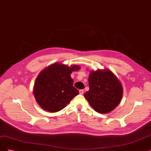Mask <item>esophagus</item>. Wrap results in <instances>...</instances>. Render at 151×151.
Segmentation results:
<instances>
[{
  "label": "esophagus",
  "mask_w": 151,
  "mask_h": 151,
  "mask_svg": "<svg viewBox=\"0 0 151 151\" xmlns=\"http://www.w3.org/2000/svg\"><path fill=\"white\" fill-rule=\"evenodd\" d=\"M79 93H80L81 94H83V93H84V90H83V89L79 90Z\"/></svg>",
  "instance_id": "esophagus-1"
}]
</instances>
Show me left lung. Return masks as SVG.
Instances as JSON below:
<instances>
[{
    "instance_id": "8db88e82",
    "label": "left lung",
    "mask_w": 151,
    "mask_h": 151,
    "mask_svg": "<svg viewBox=\"0 0 151 151\" xmlns=\"http://www.w3.org/2000/svg\"><path fill=\"white\" fill-rule=\"evenodd\" d=\"M88 82L89 90L84 96L96 111L106 114L120 104L123 93L122 85L108 68L91 70Z\"/></svg>"
}]
</instances>
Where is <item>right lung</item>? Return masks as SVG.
Instances as JSON below:
<instances>
[{
  "instance_id": "obj_1",
  "label": "right lung",
  "mask_w": 151,
  "mask_h": 151,
  "mask_svg": "<svg viewBox=\"0 0 151 151\" xmlns=\"http://www.w3.org/2000/svg\"><path fill=\"white\" fill-rule=\"evenodd\" d=\"M81 68L55 62L45 67L36 77L33 86L35 98L39 106L50 113L62 110L77 94L70 74Z\"/></svg>"
}]
</instances>
